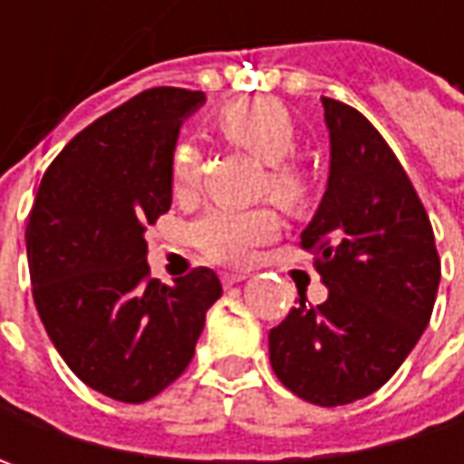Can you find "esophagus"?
I'll return each instance as SVG.
<instances>
[{
	"mask_svg": "<svg viewBox=\"0 0 464 464\" xmlns=\"http://www.w3.org/2000/svg\"><path fill=\"white\" fill-rule=\"evenodd\" d=\"M245 278H247V274H222V284L224 286H232V284H240Z\"/></svg>",
	"mask_w": 464,
	"mask_h": 464,
	"instance_id": "obj_1",
	"label": "esophagus"
}]
</instances>
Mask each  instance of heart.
Masks as SVG:
<instances>
[{"label": "heart", "instance_id": "1", "mask_svg": "<svg viewBox=\"0 0 464 464\" xmlns=\"http://www.w3.org/2000/svg\"><path fill=\"white\" fill-rule=\"evenodd\" d=\"M222 136L260 162L268 165L263 193L286 211H302L310 204V178L292 162L296 154L295 121L274 98H242L224 105L217 113ZM204 157L193 144H180L172 152V190L190 196L201 186ZM276 214L266 206L258 208H217L193 224V242L208 260L224 266H247L256 250L274 240Z\"/></svg>", "mask_w": 464, "mask_h": 464}]
</instances>
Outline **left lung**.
<instances>
[{"label": "left lung", "instance_id": "left-lung-1", "mask_svg": "<svg viewBox=\"0 0 464 464\" xmlns=\"http://www.w3.org/2000/svg\"><path fill=\"white\" fill-rule=\"evenodd\" d=\"M330 178L302 232L328 286L268 333L271 366L312 405H346L380 390L426 330L441 260L434 229L401 160L356 108L323 98Z\"/></svg>", "mask_w": 464, "mask_h": 464}]
</instances>
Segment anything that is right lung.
I'll return each mask as SVG.
<instances>
[{
    "instance_id": "obj_1",
    "label": "right lung",
    "mask_w": 464,
    "mask_h": 464,
    "mask_svg": "<svg viewBox=\"0 0 464 464\" xmlns=\"http://www.w3.org/2000/svg\"><path fill=\"white\" fill-rule=\"evenodd\" d=\"M204 100L152 87L100 116L48 165L30 208L27 266L45 333L82 382L113 401L144 402L175 382L222 296L204 266L160 284L144 240L172 204L180 121Z\"/></svg>"
}]
</instances>
